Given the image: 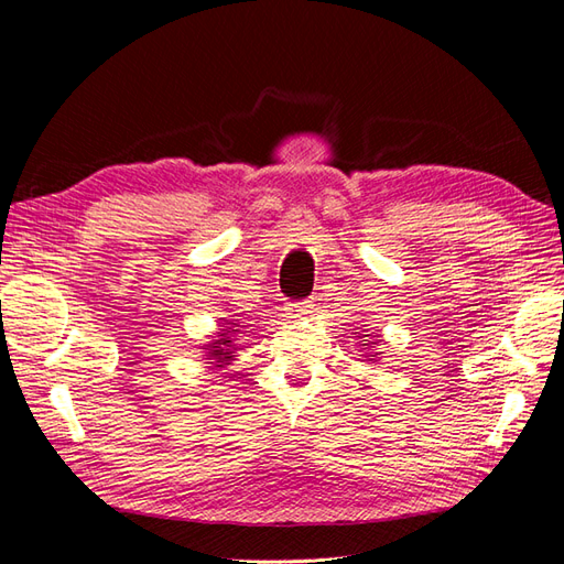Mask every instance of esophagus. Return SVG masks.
I'll list each match as a JSON object with an SVG mask.
<instances>
[{
    "mask_svg": "<svg viewBox=\"0 0 564 564\" xmlns=\"http://www.w3.org/2000/svg\"><path fill=\"white\" fill-rule=\"evenodd\" d=\"M315 304L311 300H304V302H294V304H288V315L292 317H304L308 313H313Z\"/></svg>",
    "mask_w": 564,
    "mask_h": 564,
    "instance_id": "obj_1",
    "label": "esophagus"
}]
</instances>
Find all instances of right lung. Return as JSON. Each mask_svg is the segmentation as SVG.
Wrapping results in <instances>:
<instances>
[{
	"mask_svg": "<svg viewBox=\"0 0 564 564\" xmlns=\"http://www.w3.org/2000/svg\"><path fill=\"white\" fill-rule=\"evenodd\" d=\"M228 324H232V327H235V322H228ZM221 332H224L221 338L210 345V351H207V354H210V357L217 359V361H228L232 349H235L232 340H230V334H235L237 329H221Z\"/></svg>",
	"mask_w": 564,
	"mask_h": 564,
	"instance_id": "right-lung-1",
	"label": "right lung"
}]
</instances>
